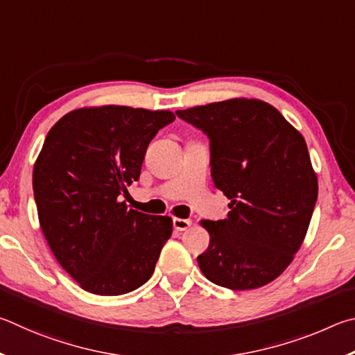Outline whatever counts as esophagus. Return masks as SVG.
<instances>
[{
  "instance_id": "esophagus-1",
  "label": "esophagus",
  "mask_w": 355,
  "mask_h": 355,
  "mask_svg": "<svg viewBox=\"0 0 355 355\" xmlns=\"http://www.w3.org/2000/svg\"><path fill=\"white\" fill-rule=\"evenodd\" d=\"M184 220V223H187V221H185V220H182V218H178L176 221H174V226H176L178 229H182V227H185V225L182 223V221Z\"/></svg>"
}]
</instances>
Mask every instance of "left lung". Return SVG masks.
Masks as SVG:
<instances>
[{
  "label": "left lung",
  "mask_w": 355,
  "mask_h": 355,
  "mask_svg": "<svg viewBox=\"0 0 355 355\" xmlns=\"http://www.w3.org/2000/svg\"><path fill=\"white\" fill-rule=\"evenodd\" d=\"M160 112L126 105L73 110L54 124L33 187L49 250L80 288L118 296L141 287L173 232L170 216L129 196Z\"/></svg>",
  "instance_id": "obj_1"
}]
</instances>
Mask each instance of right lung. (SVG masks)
I'll return each instance as SVG.
<instances>
[{
    "label": "right lung",
    "instance_id": "obj_1",
    "mask_svg": "<svg viewBox=\"0 0 355 355\" xmlns=\"http://www.w3.org/2000/svg\"><path fill=\"white\" fill-rule=\"evenodd\" d=\"M210 139V170L229 204L210 221L198 265L209 281L254 290L287 270L300 251L318 198L304 137L271 104L234 98L185 110Z\"/></svg>",
    "mask_w": 355,
    "mask_h": 355
}]
</instances>
